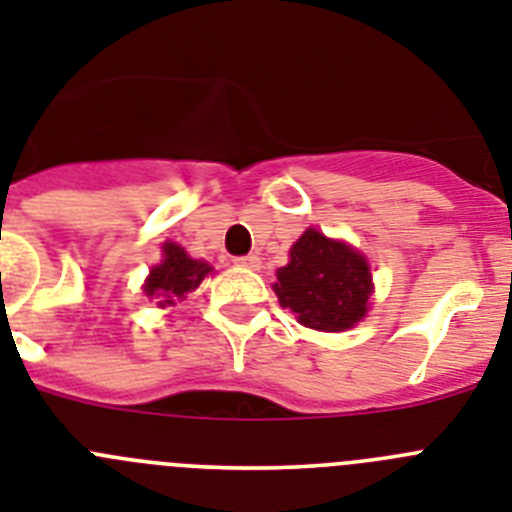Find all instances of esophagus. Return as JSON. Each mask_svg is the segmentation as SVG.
<instances>
[{"label": "esophagus", "mask_w": 512, "mask_h": 512, "mask_svg": "<svg viewBox=\"0 0 512 512\" xmlns=\"http://www.w3.org/2000/svg\"><path fill=\"white\" fill-rule=\"evenodd\" d=\"M237 265H242V268H250V270H257L260 268V257L257 255H244V257H237Z\"/></svg>", "instance_id": "34e87169"}]
</instances>
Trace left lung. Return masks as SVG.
<instances>
[{
	"label": "left lung",
	"mask_w": 512,
	"mask_h": 512,
	"mask_svg": "<svg viewBox=\"0 0 512 512\" xmlns=\"http://www.w3.org/2000/svg\"><path fill=\"white\" fill-rule=\"evenodd\" d=\"M275 275V296L304 327L342 332L366 317L373 288L366 257L317 229L301 234L291 247V262Z\"/></svg>",
	"instance_id": "8db88e82"
}]
</instances>
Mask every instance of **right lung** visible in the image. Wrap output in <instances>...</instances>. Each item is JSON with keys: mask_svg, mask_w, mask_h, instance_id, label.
<instances>
[{"mask_svg": "<svg viewBox=\"0 0 512 512\" xmlns=\"http://www.w3.org/2000/svg\"><path fill=\"white\" fill-rule=\"evenodd\" d=\"M208 273H211L208 262L193 260L180 244L167 242L164 244V260L159 262L157 268H151L144 293L149 299L157 301V306H162V309L164 306H175L193 288H198L203 275Z\"/></svg>", "mask_w": 512, "mask_h": 512, "instance_id": "1", "label": "right lung"}]
</instances>
